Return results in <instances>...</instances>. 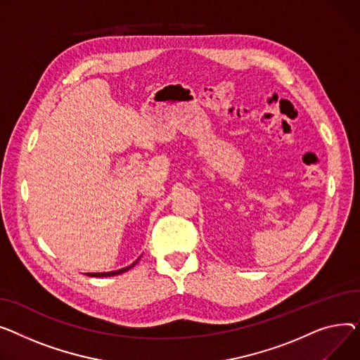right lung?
Segmentation results:
<instances>
[{
  "label": "right lung",
  "instance_id": "right-lung-1",
  "mask_svg": "<svg viewBox=\"0 0 360 360\" xmlns=\"http://www.w3.org/2000/svg\"><path fill=\"white\" fill-rule=\"evenodd\" d=\"M141 259V257H139ZM139 259L138 260H135L131 266H126V267H123V269H119V270H113V271H103V273H86L87 276H91V278H109V276H116V274H122V273H124V271H128L129 269H132L138 262H139Z\"/></svg>",
  "mask_w": 360,
  "mask_h": 360
}]
</instances>
